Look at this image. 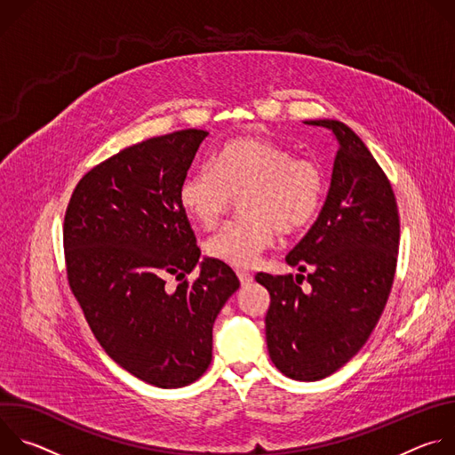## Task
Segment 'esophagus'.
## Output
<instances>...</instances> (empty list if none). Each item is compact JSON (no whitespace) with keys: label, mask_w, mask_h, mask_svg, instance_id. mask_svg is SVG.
I'll use <instances>...</instances> for the list:
<instances>
[{"label":"esophagus","mask_w":455,"mask_h":455,"mask_svg":"<svg viewBox=\"0 0 455 455\" xmlns=\"http://www.w3.org/2000/svg\"><path fill=\"white\" fill-rule=\"evenodd\" d=\"M237 277H239L243 286H246V284H250L253 281V275L250 272H246V270H237Z\"/></svg>","instance_id":"obj_1"}]
</instances>
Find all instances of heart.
<instances>
[{
    "mask_svg": "<svg viewBox=\"0 0 455 455\" xmlns=\"http://www.w3.org/2000/svg\"><path fill=\"white\" fill-rule=\"evenodd\" d=\"M241 220L207 241V253L235 268L253 267L277 232L295 234L318 212L326 174L318 162L297 158L268 139L243 137L221 146L211 167L192 171L180 185V205L204 228H214L241 196Z\"/></svg>",
    "mask_w": 455,
    "mask_h": 455,
    "instance_id": "1",
    "label": "heart"
}]
</instances>
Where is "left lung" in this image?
I'll return each instance as SVG.
<instances>
[{"mask_svg": "<svg viewBox=\"0 0 455 455\" xmlns=\"http://www.w3.org/2000/svg\"><path fill=\"white\" fill-rule=\"evenodd\" d=\"M339 140L322 212L286 255L304 277L257 274L270 293L265 318L274 365L288 378L316 381L346 365L367 342L391 293L400 214L395 190L360 137L339 120H306ZM306 278L312 288L304 294Z\"/></svg>", "mask_w": 455, "mask_h": 455, "instance_id": "obj_1", "label": "left lung"}]
</instances>
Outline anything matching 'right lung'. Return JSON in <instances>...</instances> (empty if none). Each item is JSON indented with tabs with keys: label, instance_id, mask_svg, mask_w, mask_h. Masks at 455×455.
Returning <instances> with one entry per match:
<instances>
[{
	"label": "right lung",
	"instance_id": "right-lung-1",
	"mask_svg": "<svg viewBox=\"0 0 455 455\" xmlns=\"http://www.w3.org/2000/svg\"><path fill=\"white\" fill-rule=\"evenodd\" d=\"M207 135L183 129L122 149L79 180L64 214L67 277L92 333L120 367L162 388L207 371L214 320L239 288L216 259L185 279L202 251L178 192Z\"/></svg>",
	"mask_w": 455,
	"mask_h": 455
}]
</instances>
